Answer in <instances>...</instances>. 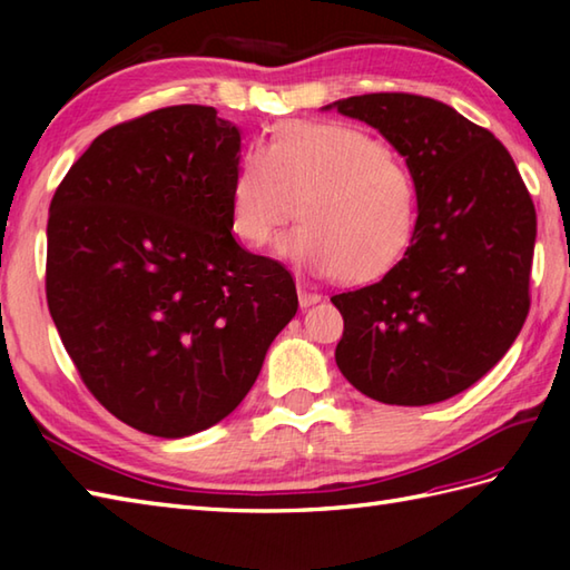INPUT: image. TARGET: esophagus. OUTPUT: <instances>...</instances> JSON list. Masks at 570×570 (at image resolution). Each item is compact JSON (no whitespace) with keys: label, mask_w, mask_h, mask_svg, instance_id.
<instances>
[{"label":"esophagus","mask_w":570,"mask_h":570,"mask_svg":"<svg viewBox=\"0 0 570 570\" xmlns=\"http://www.w3.org/2000/svg\"><path fill=\"white\" fill-rule=\"evenodd\" d=\"M321 298H323L321 294L308 292L306 286H298V304H301V308H308V306H313V304H318Z\"/></svg>","instance_id":"obj_1"}]
</instances>
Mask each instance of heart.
I'll list each match as a JSON object with an SVG mask.
<instances>
[{"label": "heart", "instance_id": "heart-1", "mask_svg": "<svg viewBox=\"0 0 570 570\" xmlns=\"http://www.w3.org/2000/svg\"><path fill=\"white\" fill-rule=\"evenodd\" d=\"M304 220L278 242L296 266L370 284L404 259L419 227V184L406 161L367 129L343 122H282L264 149L237 164L229 190L235 235L264 247L296 213Z\"/></svg>", "mask_w": 570, "mask_h": 570}]
</instances>
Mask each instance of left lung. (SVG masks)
I'll return each instance as SVG.
<instances>
[{"label":"left lung","mask_w":570,"mask_h":570,"mask_svg":"<svg viewBox=\"0 0 570 570\" xmlns=\"http://www.w3.org/2000/svg\"><path fill=\"white\" fill-rule=\"evenodd\" d=\"M374 127L419 184V227L382 282L337 294L343 377L384 404L451 399L498 365L529 313L537 213L510 151L453 107L406 92L325 105Z\"/></svg>","instance_id":"obj_1"}]
</instances>
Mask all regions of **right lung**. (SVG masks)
Here are the masks:
<instances>
[{"label": "right lung", "instance_id": "1", "mask_svg": "<svg viewBox=\"0 0 570 570\" xmlns=\"http://www.w3.org/2000/svg\"><path fill=\"white\" fill-rule=\"evenodd\" d=\"M239 129L176 105L102 131L48 210L46 298L95 399L184 439L233 414L296 316L282 264L233 235Z\"/></svg>", "mask_w": 570, "mask_h": 570}]
</instances>
